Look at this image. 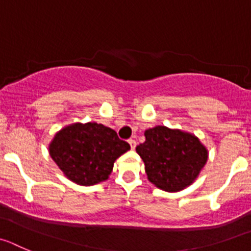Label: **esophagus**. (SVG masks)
Wrapping results in <instances>:
<instances>
[{
  "label": "esophagus",
  "instance_id": "1",
  "mask_svg": "<svg viewBox=\"0 0 251 251\" xmlns=\"http://www.w3.org/2000/svg\"><path fill=\"white\" fill-rule=\"evenodd\" d=\"M128 144H130V146H131V149H135V147H136V141H135V140L133 139H130L128 140Z\"/></svg>",
  "mask_w": 251,
  "mask_h": 251
}]
</instances>
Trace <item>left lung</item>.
I'll return each mask as SVG.
<instances>
[{
  "label": "left lung",
  "mask_w": 251,
  "mask_h": 251,
  "mask_svg": "<svg viewBox=\"0 0 251 251\" xmlns=\"http://www.w3.org/2000/svg\"><path fill=\"white\" fill-rule=\"evenodd\" d=\"M146 141L136 147L150 182L167 192L193 183L208 160V151L194 135L166 126L145 131Z\"/></svg>",
  "instance_id": "1"
}]
</instances>
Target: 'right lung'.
Returning <instances> with one entry per match:
<instances>
[{
	"label": "right lung",
	"mask_w": 251,
	"mask_h": 251,
	"mask_svg": "<svg viewBox=\"0 0 251 251\" xmlns=\"http://www.w3.org/2000/svg\"><path fill=\"white\" fill-rule=\"evenodd\" d=\"M130 150L112 128L101 124H73L60 130L49 153L70 181L91 186L107 179L114 162Z\"/></svg>",
	"instance_id": "right-lung-1"
}]
</instances>
